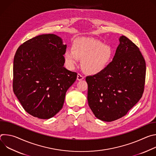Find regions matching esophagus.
Returning <instances> with one entry per match:
<instances>
[{"mask_svg": "<svg viewBox=\"0 0 156 156\" xmlns=\"http://www.w3.org/2000/svg\"><path fill=\"white\" fill-rule=\"evenodd\" d=\"M83 79H84V76L81 74L78 73L77 75V80L79 81H81V80H83Z\"/></svg>", "mask_w": 156, "mask_h": 156, "instance_id": "obj_1", "label": "esophagus"}]
</instances>
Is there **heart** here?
I'll return each instance as SVG.
<instances>
[{
    "mask_svg": "<svg viewBox=\"0 0 156 156\" xmlns=\"http://www.w3.org/2000/svg\"><path fill=\"white\" fill-rule=\"evenodd\" d=\"M112 57L111 48L91 38H81L73 42L72 50L67 49L64 54L66 65L73 68L81 60L83 70L91 75H96L104 71Z\"/></svg>",
    "mask_w": 156,
    "mask_h": 156,
    "instance_id": "heart-1",
    "label": "heart"
}]
</instances>
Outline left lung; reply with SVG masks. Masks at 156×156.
<instances>
[{
    "label": "left lung",
    "mask_w": 156,
    "mask_h": 156,
    "mask_svg": "<svg viewBox=\"0 0 156 156\" xmlns=\"http://www.w3.org/2000/svg\"><path fill=\"white\" fill-rule=\"evenodd\" d=\"M111 62L102 72L86 78L88 105L101 120L112 122L125 116L141 98L146 62L138 46L125 36Z\"/></svg>",
    "instance_id": "8db88e82"
}]
</instances>
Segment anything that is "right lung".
Here are the masks:
<instances>
[{
	"label": "right lung",
	"instance_id": "obj_1",
	"mask_svg": "<svg viewBox=\"0 0 156 156\" xmlns=\"http://www.w3.org/2000/svg\"><path fill=\"white\" fill-rule=\"evenodd\" d=\"M66 45L54 34L34 37L18 48L13 60V90L29 114L49 119L62 108L77 73L64 66Z\"/></svg>",
	"mask_w": 156,
	"mask_h": 156
}]
</instances>
